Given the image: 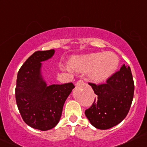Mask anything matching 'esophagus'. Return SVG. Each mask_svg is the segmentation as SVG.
<instances>
[{"instance_id": "esophagus-1", "label": "esophagus", "mask_w": 147, "mask_h": 147, "mask_svg": "<svg viewBox=\"0 0 147 147\" xmlns=\"http://www.w3.org/2000/svg\"><path fill=\"white\" fill-rule=\"evenodd\" d=\"M84 84V82L83 80H79V81H78L76 82V86H79V85H82Z\"/></svg>"}]
</instances>
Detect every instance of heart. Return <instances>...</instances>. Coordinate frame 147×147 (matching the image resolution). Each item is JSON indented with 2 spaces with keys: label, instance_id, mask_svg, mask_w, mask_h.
Wrapping results in <instances>:
<instances>
[{
  "label": "heart",
  "instance_id": "heart-1",
  "mask_svg": "<svg viewBox=\"0 0 147 147\" xmlns=\"http://www.w3.org/2000/svg\"><path fill=\"white\" fill-rule=\"evenodd\" d=\"M118 63V58L113 53H94L72 59L70 66L76 71L89 72V77L92 81L100 82L114 73Z\"/></svg>",
  "mask_w": 147,
  "mask_h": 147
}]
</instances>
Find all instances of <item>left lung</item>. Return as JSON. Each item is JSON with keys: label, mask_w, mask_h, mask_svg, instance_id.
Segmentation results:
<instances>
[{"label": "left lung", "mask_w": 147, "mask_h": 147, "mask_svg": "<svg viewBox=\"0 0 147 147\" xmlns=\"http://www.w3.org/2000/svg\"><path fill=\"white\" fill-rule=\"evenodd\" d=\"M88 84L97 95L91 106L85 111L91 125L97 129H107L120 123L129 113L134 96V84L129 66L122 65L105 84Z\"/></svg>", "instance_id": "left-lung-1"}]
</instances>
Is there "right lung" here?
Returning <instances> with one entry per match:
<instances>
[{
    "label": "right lung",
    "mask_w": 147,
    "mask_h": 147,
    "mask_svg": "<svg viewBox=\"0 0 147 147\" xmlns=\"http://www.w3.org/2000/svg\"><path fill=\"white\" fill-rule=\"evenodd\" d=\"M54 54V49L35 51L20 67L16 81V99L22 119L31 127L42 131L58 124L63 104L75 87L72 83L48 86L44 81L41 62Z\"/></svg>",
    "instance_id": "obj_1"
}]
</instances>
